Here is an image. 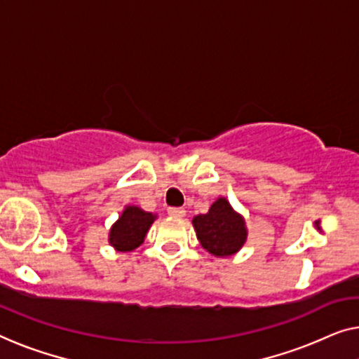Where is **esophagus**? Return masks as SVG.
Segmentation results:
<instances>
[{"mask_svg": "<svg viewBox=\"0 0 359 359\" xmlns=\"http://www.w3.org/2000/svg\"><path fill=\"white\" fill-rule=\"evenodd\" d=\"M168 214L170 217H184L185 210H184V208H169Z\"/></svg>", "mask_w": 359, "mask_h": 359, "instance_id": "34e87169", "label": "esophagus"}]
</instances>
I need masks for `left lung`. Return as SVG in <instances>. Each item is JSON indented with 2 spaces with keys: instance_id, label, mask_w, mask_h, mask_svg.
<instances>
[{
  "instance_id": "obj_1",
  "label": "left lung",
  "mask_w": 359,
  "mask_h": 359,
  "mask_svg": "<svg viewBox=\"0 0 359 359\" xmlns=\"http://www.w3.org/2000/svg\"><path fill=\"white\" fill-rule=\"evenodd\" d=\"M191 224L201 247L216 258L238 253L248 237L245 217L233 210L226 196H219L210 211L198 214Z\"/></svg>"
}]
</instances>
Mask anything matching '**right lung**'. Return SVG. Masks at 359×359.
I'll return each mask as SVG.
<instances>
[{
  "label": "right lung",
  "instance_id": "add662e5",
  "mask_svg": "<svg viewBox=\"0 0 359 359\" xmlns=\"http://www.w3.org/2000/svg\"><path fill=\"white\" fill-rule=\"evenodd\" d=\"M158 216L143 211L140 206L127 205L119 219L109 229L108 242L116 251H133L145 242V237Z\"/></svg>",
  "mask_w": 359,
  "mask_h": 359
}]
</instances>
